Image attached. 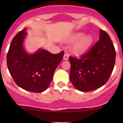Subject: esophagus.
<instances>
[{
  "instance_id": "1",
  "label": "esophagus",
  "mask_w": 123,
  "mask_h": 123,
  "mask_svg": "<svg viewBox=\"0 0 123 123\" xmlns=\"http://www.w3.org/2000/svg\"><path fill=\"white\" fill-rule=\"evenodd\" d=\"M63 59H64V60H67V59H68V54H64V57H63Z\"/></svg>"
}]
</instances>
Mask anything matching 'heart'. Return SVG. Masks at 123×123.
<instances>
[{
    "mask_svg": "<svg viewBox=\"0 0 123 123\" xmlns=\"http://www.w3.org/2000/svg\"><path fill=\"white\" fill-rule=\"evenodd\" d=\"M68 42H75L71 48L73 54L81 55L86 52L93 42V38L90 35H85L83 32L73 33L68 38Z\"/></svg>",
    "mask_w": 123,
    "mask_h": 123,
    "instance_id": "1",
    "label": "heart"
}]
</instances>
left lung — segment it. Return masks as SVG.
I'll use <instances>...</instances> for the list:
<instances>
[{"mask_svg": "<svg viewBox=\"0 0 123 123\" xmlns=\"http://www.w3.org/2000/svg\"><path fill=\"white\" fill-rule=\"evenodd\" d=\"M116 53L108 34L100 29L99 40L87 54L77 59L69 56V80L83 92L100 88L107 82L115 65Z\"/></svg>", "mask_w": 123, "mask_h": 123, "instance_id": "8db88e82", "label": "left lung"}]
</instances>
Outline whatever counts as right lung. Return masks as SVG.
Here are the masks:
<instances>
[{
    "mask_svg": "<svg viewBox=\"0 0 123 123\" xmlns=\"http://www.w3.org/2000/svg\"><path fill=\"white\" fill-rule=\"evenodd\" d=\"M26 30L25 28L12 39L7 54V66L18 86L32 92H43L51 83L64 52L52 54L39 49L34 54H28L24 45Z\"/></svg>",
    "mask_w": 123,
    "mask_h": 123,
    "instance_id": "right-lung-1",
    "label": "right lung"
}]
</instances>
